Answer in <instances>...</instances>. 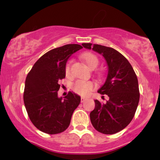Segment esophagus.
I'll return each mask as SVG.
<instances>
[{"label":"esophagus","mask_w":160,"mask_h":160,"mask_svg":"<svg viewBox=\"0 0 160 160\" xmlns=\"http://www.w3.org/2000/svg\"><path fill=\"white\" fill-rule=\"evenodd\" d=\"M86 99H87V98H84V97H82V98H81V102H84L86 100Z\"/></svg>","instance_id":"esophagus-1"}]
</instances>
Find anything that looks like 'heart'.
Segmentation results:
<instances>
[{"label": "heart", "mask_w": 160, "mask_h": 160, "mask_svg": "<svg viewBox=\"0 0 160 160\" xmlns=\"http://www.w3.org/2000/svg\"><path fill=\"white\" fill-rule=\"evenodd\" d=\"M81 58L85 62L86 65L92 69L95 68L98 65V59L97 56L93 53L85 52L81 56ZM70 65L71 62L68 61L65 65V73L66 74H69L70 71ZM94 88V84L90 81H84V80H78L73 85V90L75 92L81 95H86L89 93V92L92 90Z\"/></svg>", "instance_id": "obj_1"}]
</instances>
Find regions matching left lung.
Segmentation results:
<instances>
[{
    "mask_svg": "<svg viewBox=\"0 0 160 160\" xmlns=\"http://www.w3.org/2000/svg\"><path fill=\"white\" fill-rule=\"evenodd\" d=\"M82 45L102 55L108 65L107 78L98 92L109 99L104 104L95 100L91 122L99 132L115 134L130 123L137 110L140 98L137 76L128 60L116 49L89 43Z\"/></svg>",
    "mask_w": 160,
    "mask_h": 160,
    "instance_id": "obj_1",
    "label": "left lung"
}]
</instances>
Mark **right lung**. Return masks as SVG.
<instances>
[{
	"mask_svg": "<svg viewBox=\"0 0 160 160\" xmlns=\"http://www.w3.org/2000/svg\"><path fill=\"white\" fill-rule=\"evenodd\" d=\"M82 47L67 44L49 51L35 62L27 75L24 103L29 118L43 132L54 135L68 127L80 96L70 92L65 98L58 96V81L65 78L68 58Z\"/></svg>",
	"mask_w": 160,
	"mask_h": 160,
	"instance_id": "1",
	"label": "right lung"
}]
</instances>
